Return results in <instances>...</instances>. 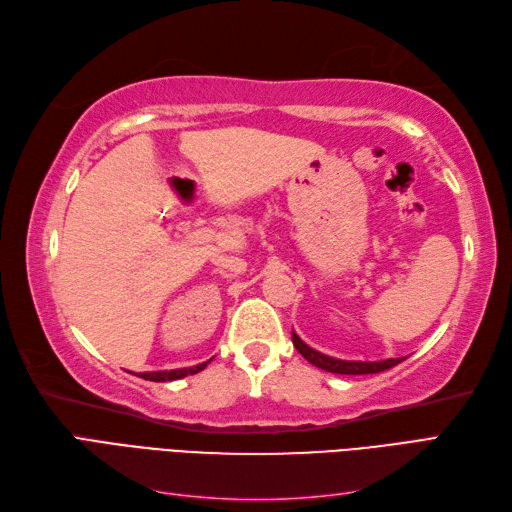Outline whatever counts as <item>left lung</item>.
I'll return each mask as SVG.
<instances>
[{
	"label": "left lung",
	"mask_w": 512,
	"mask_h": 512,
	"mask_svg": "<svg viewBox=\"0 0 512 512\" xmlns=\"http://www.w3.org/2000/svg\"><path fill=\"white\" fill-rule=\"evenodd\" d=\"M292 344L312 365H316L324 371H331V374H344V376L380 374V371L391 369L397 363L404 361V359H386V361H342V359H333V356H327V354H322L314 348H309L294 331H292Z\"/></svg>",
	"instance_id": "left-lung-1"
}]
</instances>
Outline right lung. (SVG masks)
Segmentation results:
<instances>
[{"label": "right lung", "mask_w": 512, "mask_h": 512, "mask_svg": "<svg viewBox=\"0 0 512 512\" xmlns=\"http://www.w3.org/2000/svg\"><path fill=\"white\" fill-rule=\"evenodd\" d=\"M211 361V359H209ZM198 363L194 367H183V369H170V371H145V374H138V378L143 380H151V382H170V380H179L185 376H192L198 374V371H203L207 367V363Z\"/></svg>", "instance_id": "add662e5"}]
</instances>
